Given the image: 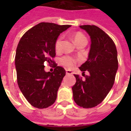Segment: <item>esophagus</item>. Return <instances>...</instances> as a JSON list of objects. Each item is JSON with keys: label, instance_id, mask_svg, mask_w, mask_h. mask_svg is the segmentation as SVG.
I'll return each instance as SVG.
<instances>
[{"label": "esophagus", "instance_id": "esophagus-1", "mask_svg": "<svg viewBox=\"0 0 131 131\" xmlns=\"http://www.w3.org/2000/svg\"><path fill=\"white\" fill-rule=\"evenodd\" d=\"M66 74L67 75H71V74H73V72L70 70H66Z\"/></svg>", "mask_w": 131, "mask_h": 131}]
</instances>
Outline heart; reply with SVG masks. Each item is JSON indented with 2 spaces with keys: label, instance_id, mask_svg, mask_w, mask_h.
I'll use <instances>...</instances> for the list:
<instances>
[{
  "label": "heart",
  "instance_id": "heart-1",
  "mask_svg": "<svg viewBox=\"0 0 131 131\" xmlns=\"http://www.w3.org/2000/svg\"><path fill=\"white\" fill-rule=\"evenodd\" d=\"M73 39L76 45H78L80 43L84 41H87L86 37L81 32H75L73 35ZM62 43V37H59L55 42V49L56 51H60L61 49ZM60 62L62 64L68 68L73 67L75 64V60L70 56H64L60 59Z\"/></svg>",
  "mask_w": 131,
  "mask_h": 131
}]
</instances>
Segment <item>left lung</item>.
I'll return each mask as SVG.
<instances>
[{"mask_svg":"<svg viewBox=\"0 0 131 131\" xmlns=\"http://www.w3.org/2000/svg\"><path fill=\"white\" fill-rule=\"evenodd\" d=\"M89 35L91 45L87 61L80 66L86 80L74 75L76 83L73 87L74 101L84 108H92L100 104L113 87L118 71V53L116 45L107 34L94 25L80 26Z\"/></svg>","mask_w":131,"mask_h":131,"instance_id":"1","label":"left lung"}]
</instances>
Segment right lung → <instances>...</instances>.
<instances>
[{
  "label": "right lung",
  "instance_id": "1",
  "mask_svg": "<svg viewBox=\"0 0 131 131\" xmlns=\"http://www.w3.org/2000/svg\"><path fill=\"white\" fill-rule=\"evenodd\" d=\"M70 25L41 22L28 30L17 45L15 58L17 84L26 99L39 109L54 103L66 74L64 69L51 60L55 57V42ZM45 62L53 63L52 73L44 69Z\"/></svg>",
  "mask_w": 131,
  "mask_h": 131
}]
</instances>
